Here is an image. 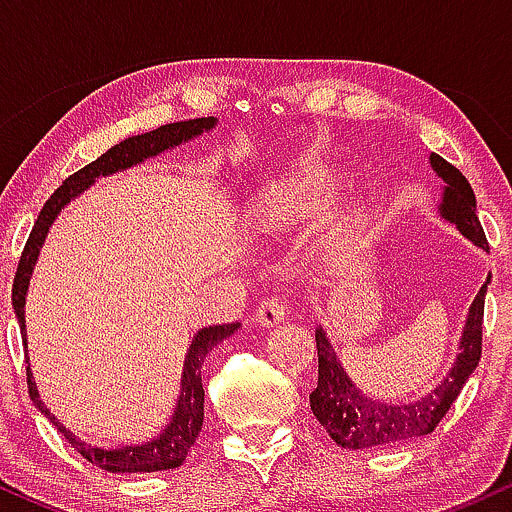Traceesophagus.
I'll return each instance as SVG.
<instances>
[{
	"label": "esophagus",
	"instance_id": "34e87169",
	"mask_svg": "<svg viewBox=\"0 0 512 512\" xmlns=\"http://www.w3.org/2000/svg\"><path fill=\"white\" fill-rule=\"evenodd\" d=\"M255 317H257V322H260L262 327H274V325H279V322L286 317V305H284V301H281V298L269 296L260 303V308H257Z\"/></svg>",
	"mask_w": 512,
	"mask_h": 512
}]
</instances>
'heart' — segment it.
Instances as JSON below:
<instances>
[{
	"label": "heart",
	"mask_w": 512,
	"mask_h": 512,
	"mask_svg": "<svg viewBox=\"0 0 512 512\" xmlns=\"http://www.w3.org/2000/svg\"><path fill=\"white\" fill-rule=\"evenodd\" d=\"M322 204V190L317 185H281L269 190L267 195H262L257 202V216L264 228H279L284 223H291L301 216L313 214L320 209ZM356 223V211L344 209L339 214V236H346L351 231V226Z\"/></svg>",
	"instance_id": "1"
}]
</instances>
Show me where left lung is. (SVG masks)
Instances as JSON below:
<instances>
[{
    "label": "left lung",
    "instance_id": "obj_1",
    "mask_svg": "<svg viewBox=\"0 0 512 512\" xmlns=\"http://www.w3.org/2000/svg\"><path fill=\"white\" fill-rule=\"evenodd\" d=\"M428 161H431V168L436 170L438 178L445 182L440 216L455 223L457 231L472 240L477 248L489 252V243H486L484 228H481L477 216V199H474L472 185L443 156L431 154ZM489 284L491 276H486L477 298L469 305L460 339V354L452 363L450 373L426 397L409 404H383L378 399L363 395L346 375L325 330L317 327V387L310 392V409L334 443L349 450H363L380 448V445H399L404 440L436 431L440 419L448 414L469 375L479 366L481 325H484V301Z\"/></svg>",
    "mask_w": 512,
    "mask_h": 512
}]
</instances>
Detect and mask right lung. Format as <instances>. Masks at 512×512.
<instances>
[{"instance_id":"1","label":"right lung","mask_w":512,"mask_h":512,"mask_svg":"<svg viewBox=\"0 0 512 512\" xmlns=\"http://www.w3.org/2000/svg\"><path fill=\"white\" fill-rule=\"evenodd\" d=\"M216 125V117H197V120H182L173 122V125H163L154 129V132L137 134V137H129L125 142L115 144L113 149H108L101 158H96L93 163H88L81 170H76L74 175H69L55 190L45 207L40 209L38 221L33 223L31 236L26 240V248L21 252L19 269H16L14 289H11V303H14V313L19 317V327L23 334V344H26V317H23V305H26V293L28 284H31V274L35 262H38L40 248H43L45 236H48L52 221L57 219V214L72 202L74 197H79L86 187H91L96 178H105V175H113L117 170H127L137 163L146 161V158L163 154V151L180 146L182 142H190V139L199 137L202 132H209ZM238 322L231 325H214L204 327L195 334L192 339L190 351H187L185 363H182V380H180V397L178 407L173 411V419L163 428L161 436L142 445H125V448L115 450H103L98 445H88L84 440L72 436L69 428H64L60 421L55 419V414H50V409L45 407L43 399L38 395V387H35L31 363L26 358V375H28V395L35 402V407L43 411L50 419V424L62 433L69 443L74 445L76 452H81V457H86L88 462L96 464V467L108 469V472H122V474H144V472H161V469H175L185 462L187 452L202 431L204 424V387H202V363L204 358L216 344L223 342L226 337H231L238 330Z\"/></svg>"}]
</instances>
